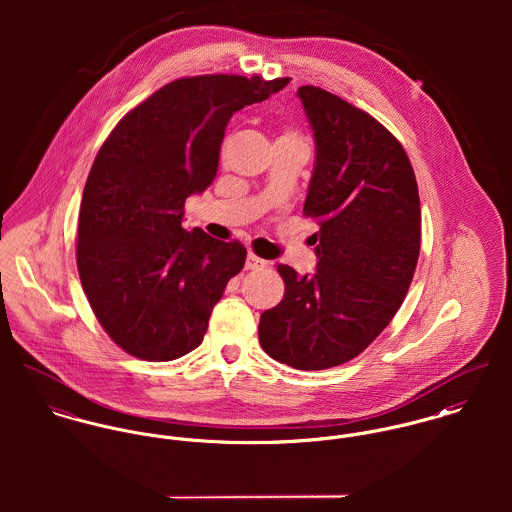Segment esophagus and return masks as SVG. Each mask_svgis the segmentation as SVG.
<instances>
[{
    "label": "esophagus",
    "instance_id": "esophagus-1",
    "mask_svg": "<svg viewBox=\"0 0 512 512\" xmlns=\"http://www.w3.org/2000/svg\"><path fill=\"white\" fill-rule=\"evenodd\" d=\"M266 266H268L266 260L258 258L254 252H248V256H246V270H260V268H266Z\"/></svg>",
    "mask_w": 512,
    "mask_h": 512
}]
</instances>
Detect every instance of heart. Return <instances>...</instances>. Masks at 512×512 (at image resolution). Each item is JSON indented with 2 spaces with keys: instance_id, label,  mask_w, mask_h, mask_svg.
I'll return each mask as SVG.
<instances>
[{
  "instance_id": "1",
  "label": "heart",
  "mask_w": 512,
  "mask_h": 512,
  "mask_svg": "<svg viewBox=\"0 0 512 512\" xmlns=\"http://www.w3.org/2000/svg\"><path fill=\"white\" fill-rule=\"evenodd\" d=\"M280 140H301V138L297 136V132H286Z\"/></svg>"
}]
</instances>
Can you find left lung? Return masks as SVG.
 Returning a JSON list of instances; mask_svg holds the SVG:
<instances>
[{"label": "left lung", "mask_w": 512, "mask_h": 512, "mask_svg": "<svg viewBox=\"0 0 512 512\" xmlns=\"http://www.w3.org/2000/svg\"><path fill=\"white\" fill-rule=\"evenodd\" d=\"M315 140L303 205L317 220L313 276L280 264L284 299L260 315L258 339L297 370L343 365L384 331L412 284L422 234L418 183L402 144L365 110L297 90Z\"/></svg>", "instance_id": "obj_1"}]
</instances>
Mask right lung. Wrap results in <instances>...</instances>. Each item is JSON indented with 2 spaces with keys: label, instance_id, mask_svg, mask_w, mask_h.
Instances as JSON below:
<instances>
[{
  "label": "right lung",
  "instance_id": "right-lung-1",
  "mask_svg": "<svg viewBox=\"0 0 512 512\" xmlns=\"http://www.w3.org/2000/svg\"><path fill=\"white\" fill-rule=\"evenodd\" d=\"M288 82L258 74L173 80L100 147L80 201L76 266L96 319L128 355L161 363L201 345L246 248L185 230L183 207L213 183L232 114Z\"/></svg>",
  "mask_w": 512,
  "mask_h": 512
}]
</instances>
